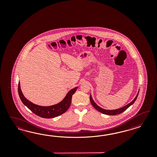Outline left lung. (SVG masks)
I'll use <instances>...</instances> for the list:
<instances>
[{
    "label": "left lung",
    "instance_id": "1",
    "mask_svg": "<svg viewBox=\"0 0 157 157\" xmlns=\"http://www.w3.org/2000/svg\"><path fill=\"white\" fill-rule=\"evenodd\" d=\"M139 92V91H138L137 95L135 97V98H134V100H133L132 102H131L130 103H129L128 104L124 106L121 108L117 109L106 110L104 109H102V108H101L99 106H98L97 105L95 104V102L94 101V100H93L92 97H91V94L90 95V100L91 103L92 105L93 106V107L95 108V109L97 110L98 111H99L101 113H103V114H107V115H116V114H120V113H123L124 111H125L127 108H128L131 105H132L133 104V103L135 102V101L136 100L137 97H138Z\"/></svg>",
    "mask_w": 157,
    "mask_h": 157
}]
</instances>
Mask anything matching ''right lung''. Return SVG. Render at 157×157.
<instances>
[{"label":"right lung","instance_id":"1","mask_svg":"<svg viewBox=\"0 0 157 157\" xmlns=\"http://www.w3.org/2000/svg\"><path fill=\"white\" fill-rule=\"evenodd\" d=\"M78 87L69 91L66 97L61 102L57 104L52 106H43L36 105L27 100L25 97L21 89L20 83H18V94L20 99L22 103L26 106L34 114L45 119H51L56 117L65 113L68 109L71 103L72 96L75 93Z\"/></svg>","mask_w":157,"mask_h":157}]
</instances>
